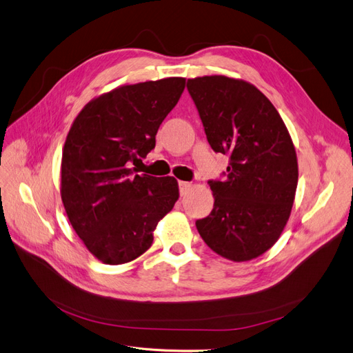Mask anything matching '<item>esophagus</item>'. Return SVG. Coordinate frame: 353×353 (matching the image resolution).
Segmentation results:
<instances>
[{
  "label": "esophagus",
  "instance_id": "esophagus-1",
  "mask_svg": "<svg viewBox=\"0 0 353 353\" xmlns=\"http://www.w3.org/2000/svg\"><path fill=\"white\" fill-rule=\"evenodd\" d=\"M192 183H189V181H180L179 183V188H180V194L181 196H185V194H188L189 193V190L192 189Z\"/></svg>",
  "mask_w": 353,
  "mask_h": 353
}]
</instances>
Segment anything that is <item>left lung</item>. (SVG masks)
<instances>
[{"instance_id":"obj_1","label":"left lung","mask_w":353,"mask_h":353,"mask_svg":"<svg viewBox=\"0 0 353 353\" xmlns=\"http://www.w3.org/2000/svg\"><path fill=\"white\" fill-rule=\"evenodd\" d=\"M210 147L231 161L223 181H209L214 203L196 221L208 247L235 263L279 241L299 181L296 148L279 111L252 83L223 74L188 79Z\"/></svg>"}]
</instances>
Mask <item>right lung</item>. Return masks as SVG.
<instances>
[{"instance_id":"add662e5","label":"right lung","mask_w":353,"mask_h":353,"mask_svg":"<svg viewBox=\"0 0 353 353\" xmlns=\"http://www.w3.org/2000/svg\"><path fill=\"white\" fill-rule=\"evenodd\" d=\"M185 86V78L118 86L89 101L69 130L60 194L74 232L103 264L143 255L177 202L174 177L135 174L131 164L156 147L159 127Z\"/></svg>"}]
</instances>
